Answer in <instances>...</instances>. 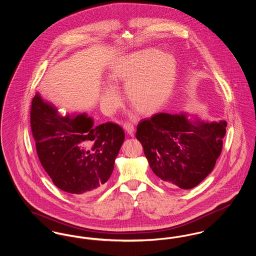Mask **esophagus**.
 Here are the masks:
<instances>
[{"instance_id": "1", "label": "esophagus", "mask_w": 256, "mask_h": 256, "mask_svg": "<svg viewBox=\"0 0 256 256\" xmlns=\"http://www.w3.org/2000/svg\"><path fill=\"white\" fill-rule=\"evenodd\" d=\"M122 126H124V130L126 132V134H130V136H134L135 128H134L132 124H130V122H124V124H122Z\"/></svg>"}]
</instances>
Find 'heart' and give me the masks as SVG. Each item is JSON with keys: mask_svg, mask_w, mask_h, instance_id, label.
Masks as SVG:
<instances>
[{"mask_svg": "<svg viewBox=\"0 0 256 256\" xmlns=\"http://www.w3.org/2000/svg\"><path fill=\"white\" fill-rule=\"evenodd\" d=\"M176 60L172 56L158 50H138L115 62L110 78L115 84H126V98L142 114L158 112L170 98L176 80ZM119 95L113 86L106 89L102 104L113 112Z\"/></svg>", "mask_w": 256, "mask_h": 256, "instance_id": "b5f03b06", "label": "heart"}]
</instances>
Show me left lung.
<instances>
[{
  "mask_svg": "<svg viewBox=\"0 0 256 256\" xmlns=\"http://www.w3.org/2000/svg\"><path fill=\"white\" fill-rule=\"evenodd\" d=\"M226 124L190 120L185 113H158L138 124L136 138L150 167L167 186L191 189L215 167Z\"/></svg>",
  "mask_w": 256,
  "mask_h": 256,
  "instance_id": "left-lung-1",
  "label": "left lung"
}]
</instances>
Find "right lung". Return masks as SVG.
<instances>
[{
	"instance_id": "obj_1",
	"label": "right lung",
	"mask_w": 256,
	"mask_h": 256,
	"mask_svg": "<svg viewBox=\"0 0 256 256\" xmlns=\"http://www.w3.org/2000/svg\"><path fill=\"white\" fill-rule=\"evenodd\" d=\"M30 126L37 156L58 188L86 196L104 189L124 140L119 124L94 126L86 114L63 117L37 93L32 102Z\"/></svg>"
}]
</instances>
